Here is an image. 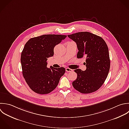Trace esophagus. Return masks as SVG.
<instances>
[{"label": "esophagus", "mask_w": 129, "mask_h": 129, "mask_svg": "<svg viewBox=\"0 0 129 129\" xmlns=\"http://www.w3.org/2000/svg\"><path fill=\"white\" fill-rule=\"evenodd\" d=\"M66 71L67 72H72L73 70H72V69H70V68H66Z\"/></svg>", "instance_id": "obj_1"}]
</instances>
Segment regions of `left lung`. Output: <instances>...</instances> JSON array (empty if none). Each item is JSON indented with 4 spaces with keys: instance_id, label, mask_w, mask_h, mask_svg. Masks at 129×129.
Masks as SVG:
<instances>
[{
    "instance_id": "left-lung-1",
    "label": "left lung",
    "mask_w": 129,
    "mask_h": 129,
    "mask_svg": "<svg viewBox=\"0 0 129 129\" xmlns=\"http://www.w3.org/2000/svg\"><path fill=\"white\" fill-rule=\"evenodd\" d=\"M68 37L77 44V58H86V70H74L77 77L72 82L73 87L82 93L96 91L105 82L110 68L109 49L106 42L102 37L87 31Z\"/></svg>"
}]
</instances>
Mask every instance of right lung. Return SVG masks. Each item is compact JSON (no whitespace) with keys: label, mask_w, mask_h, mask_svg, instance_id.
<instances>
[{"label":"right lung","mask_w":129,"mask_h":129,"mask_svg":"<svg viewBox=\"0 0 129 129\" xmlns=\"http://www.w3.org/2000/svg\"><path fill=\"white\" fill-rule=\"evenodd\" d=\"M66 35H44L30 39L21 52L20 61L23 76L35 92L48 94L54 90L64 74V67L47 68L48 58L54 55V48Z\"/></svg>","instance_id":"1"}]
</instances>
